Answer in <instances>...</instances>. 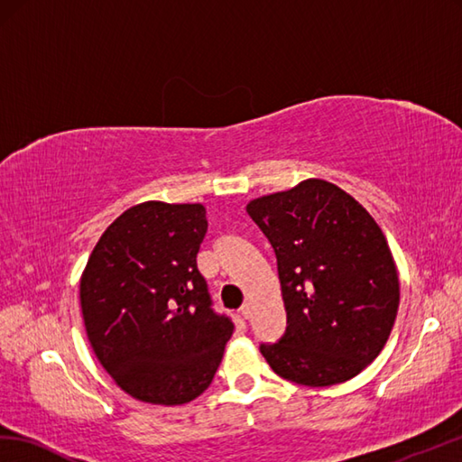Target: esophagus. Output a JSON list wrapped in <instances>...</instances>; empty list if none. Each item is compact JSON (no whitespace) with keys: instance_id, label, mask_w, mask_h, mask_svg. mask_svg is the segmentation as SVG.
Returning a JSON list of instances; mask_svg holds the SVG:
<instances>
[{"instance_id":"esophagus-1","label":"esophagus","mask_w":462,"mask_h":462,"mask_svg":"<svg viewBox=\"0 0 462 462\" xmlns=\"http://www.w3.org/2000/svg\"><path fill=\"white\" fill-rule=\"evenodd\" d=\"M240 313H242L245 319H250V315H252V303L248 301V299H245L244 305L240 307Z\"/></svg>"}]
</instances>
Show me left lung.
Here are the masks:
<instances>
[{
	"label": "left lung",
	"mask_w": 462,
	"mask_h": 462,
	"mask_svg": "<svg viewBox=\"0 0 462 462\" xmlns=\"http://www.w3.org/2000/svg\"><path fill=\"white\" fill-rule=\"evenodd\" d=\"M277 255L287 332L260 350L283 380L327 388L378 356L395 323L400 280L388 240L360 202L323 179L248 202Z\"/></svg>",
	"instance_id": "1"
}]
</instances>
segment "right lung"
I'll use <instances>...</instances> for the list:
<instances>
[{
    "instance_id": "right-lung-1",
    "label": "right lung",
    "mask_w": 462,
    "mask_h": 462,
    "mask_svg": "<svg viewBox=\"0 0 462 462\" xmlns=\"http://www.w3.org/2000/svg\"><path fill=\"white\" fill-rule=\"evenodd\" d=\"M207 208L147 200L100 236L80 275L90 346L132 398L182 405L217 374L234 325L210 309L197 254Z\"/></svg>"
}]
</instances>
